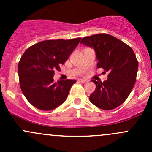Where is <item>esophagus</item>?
Wrapping results in <instances>:
<instances>
[{"label": "esophagus", "mask_w": 152, "mask_h": 152, "mask_svg": "<svg viewBox=\"0 0 152 152\" xmlns=\"http://www.w3.org/2000/svg\"><path fill=\"white\" fill-rule=\"evenodd\" d=\"M79 82H82V83H87V82H88V81L86 80V79H79Z\"/></svg>", "instance_id": "obj_1"}]
</instances>
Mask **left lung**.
<instances>
[{"mask_svg": "<svg viewBox=\"0 0 152 152\" xmlns=\"http://www.w3.org/2000/svg\"><path fill=\"white\" fill-rule=\"evenodd\" d=\"M81 43L94 48L99 61L97 67L109 73L108 79L104 82L92 80L96 87L90 96V101L102 110L116 108L125 102L135 83L138 62L134 51L107 34L85 37Z\"/></svg>", "mask_w": 152, "mask_h": 152, "instance_id": "left-lung-1", "label": "left lung"}]
</instances>
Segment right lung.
I'll use <instances>...</instances> for the list:
<instances>
[{
    "instance_id": "right-lung-1",
    "label": "right lung",
    "mask_w": 152,
    "mask_h": 152,
    "mask_svg": "<svg viewBox=\"0 0 152 152\" xmlns=\"http://www.w3.org/2000/svg\"><path fill=\"white\" fill-rule=\"evenodd\" d=\"M81 38L50 39L29 47L18 63L20 86L31 104L41 110H51L66 100L75 79L53 82L55 70H60Z\"/></svg>"
}]
</instances>
